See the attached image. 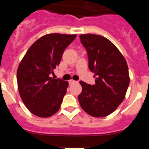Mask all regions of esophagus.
Here are the masks:
<instances>
[{
	"mask_svg": "<svg viewBox=\"0 0 149 149\" xmlns=\"http://www.w3.org/2000/svg\"><path fill=\"white\" fill-rule=\"evenodd\" d=\"M68 82H69V84H72V83H74L75 82V81H73V80H70V81H68Z\"/></svg>",
	"mask_w": 149,
	"mask_h": 149,
	"instance_id": "obj_1",
	"label": "esophagus"
}]
</instances>
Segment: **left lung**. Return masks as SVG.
I'll return each instance as SVG.
<instances>
[{"mask_svg": "<svg viewBox=\"0 0 149 149\" xmlns=\"http://www.w3.org/2000/svg\"><path fill=\"white\" fill-rule=\"evenodd\" d=\"M80 39L87 51L89 68L95 84L81 81L80 105L93 117L111 114L123 101L130 83L127 62L109 39L95 34H82Z\"/></svg>", "mask_w": 149, "mask_h": 149, "instance_id": "left-lung-1", "label": "left lung"}]
</instances>
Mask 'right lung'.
<instances>
[{
  "mask_svg": "<svg viewBox=\"0 0 149 149\" xmlns=\"http://www.w3.org/2000/svg\"><path fill=\"white\" fill-rule=\"evenodd\" d=\"M76 36H43L30 46L18 65L19 95L27 108L36 116L50 117L60 110L68 82L52 78L50 74L59 65L63 52Z\"/></svg>",
  "mask_w": 149,
  "mask_h": 149,
  "instance_id": "obj_1",
  "label": "right lung"
}]
</instances>
